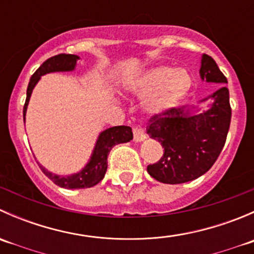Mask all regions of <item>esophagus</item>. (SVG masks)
I'll use <instances>...</instances> for the list:
<instances>
[{"mask_svg":"<svg viewBox=\"0 0 254 254\" xmlns=\"http://www.w3.org/2000/svg\"><path fill=\"white\" fill-rule=\"evenodd\" d=\"M132 132H134V140L136 142H140V141H142V140L146 139V134H145V131H143L142 127H132Z\"/></svg>","mask_w":254,"mask_h":254,"instance_id":"obj_1","label":"esophagus"}]
</instances>
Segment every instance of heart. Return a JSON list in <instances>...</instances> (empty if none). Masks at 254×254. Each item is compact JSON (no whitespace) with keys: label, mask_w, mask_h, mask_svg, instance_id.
I'll use <instances>...</instances> for the list:
<instances>
[{"label":"heart","mask_w":254,"mask_h":254,"mask_svg":"<svg viewBox=\"0 0 254 254\" xmlns=\"http://www.w3.org/2000/svg\"><path fill=\"white\" fill-rule=\"evenodd\" d=\"M191 75L186 68L156 66L129 83V89L139 97L150 96L145 108L152 115L163 114L178 106L191 88Z\"/></svg>","instance_id":"heart-1"}]
</instances>
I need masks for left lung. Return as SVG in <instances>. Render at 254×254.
<instances>
[{
	"instance_id": "obj_1",
	"label": "left lung",
	"mask_w": 254,
	"mask_h": 254,
	"mask_svg": "<svg viewBox=\"0 0 254 254\" xmlns=\"http://www.w3.org/2000/svg\"><path fill=\"white\" fill-rule=\"evenodd\" d=\"M200 77L206 82L225 84L227 78L211 56L201 58ZM211 98L207 111L181 107L151 117L147 134L163 147V155L147 172L156 181L181 184L203 176L219 157L231 123L229 89L225 86L201 102Z\"/></svg>"
}]
</instances>
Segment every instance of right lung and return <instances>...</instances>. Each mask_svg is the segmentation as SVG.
Wrapping results in <instances>:
<instances>
[{
  "label": "right lung",
  "instance_id": "add662e5",
  "mask_svg": "<svg viewBox=\"0 0 254 254\" xmlns=\"http://www.w3.org/2000/svg\"><path fill=\"white\" fill-rule=\"evenodd\" d=\"M78 59L79 58L77 55H72V54H59V55L53 56V58L44 61L40 65V67L33 73V76L30 77L29 84H28L27 99H25L24 108H23V118H24V120L33 88L38 83L40 77L49 72H59V71H63L64 72V71L75 70L76 63H77ZM130 140H132V131L130 127L120 125V127H109V129L104 130V131H102L99 134L98 140H97L96 146H94L93 153H92L88 163L79 172L71 176H58L49 172L43 166L39 165V167L42 168L43 173L49 179H51L56 186L61 187V188H91V187L98 184L104 178V175L107 172V167H108L107 158H108V155L111 152L113 146L118 145V143L127 142Z\"/></svg>",
  "mask_w": 254,
  "mask_h": 254
}]
</instances>
